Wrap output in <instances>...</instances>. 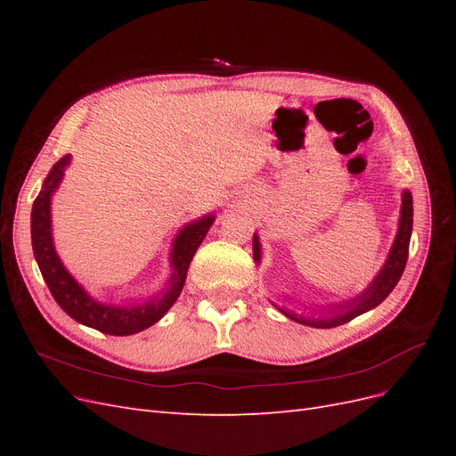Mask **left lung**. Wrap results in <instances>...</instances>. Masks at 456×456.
Wrapping results in <instances>:
<instances>
[{"label":"left lung","mask_w":456,"mask_h":456,"mask_svg":"<svg viewBox=\"0 0 456 456\" xmlns=\"http://www.w3.org/2000/svg\"><path fill=\"white\" fill-rule=\"evenodd\" d=\"M411 232H412V196L411 191L405 190L402 196V216H399L397 236L394 240L390 255L386 258L382 270L377 273V278L372 280V283L362 295H357L355 298H350V300H344L340 305L330 306L327 310V315L323 317H302L295 312H289L283 308H278V310L287 317H291V320L297 323L317 327V329H330V327H338L342 323H348L354 320V317L379 306L380 302L394 291V287L397 285L399 278H402V273L405 270ZM253 258L256 262L260 260V243H258L256 233L253 238Z\"/></svg>","instance_id":"8db88e82"}]
</instances>
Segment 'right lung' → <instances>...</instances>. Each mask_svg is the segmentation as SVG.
<instances>
[{"label":"right lung","mask_w":456,"mask_h":456,"mask_svg":"<svg viewBox=\"0 0 456 456\" xmlns=\"http://www.w3.org/2000/svg\"><path fill=\"white\" fill-rule=\"evenodd\" d=\"M70 159L72 156H64L53 165V169L49 171L44 186H41L39 194L32 205V249L41 275H44V280L53 298L57 300V305L68 315L74 317L77 323L116 337L141 333V330L159 322L176 302L184 287L190 262L194 258L205 233L209 232L211 224L215 223V216L207 215L196 220V223L184 226L181 233L175 238L171 251L173 273L167 287H165L161 293L151 297L146 302H141V305L133 306L102 305V302H96L94 298H91L86 293V289L68 273L53 245L51 196L54 194V190L59 188L64 176V169L70 165Z\"/></svg>","instance_id":"obj_1"}]
</instances>
